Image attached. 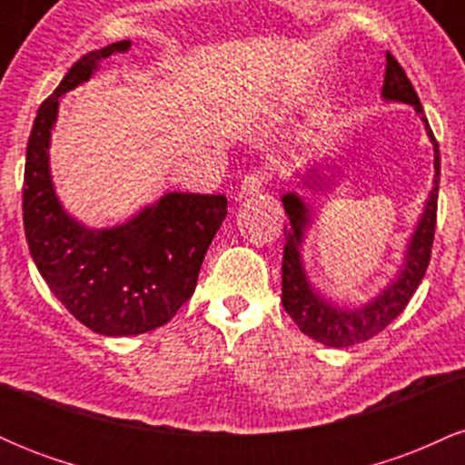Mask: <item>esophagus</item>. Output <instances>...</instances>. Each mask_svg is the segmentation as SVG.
Wrapping results in <instances>:
<instances>
[{"instance_id":"34e87169","label":"esophagus","mask_w":465,"mask_h":465,"mask_svg":"<svg viewBox=\"0 0 465 465\" xmlns=\"http://www.w3.org/2000/svg\"><path fill=\"white\" fill-rule=\"evenodd\" d=\"M262 185H264V177L262 173H253V174H247V177L242 179V183H240V199H247V196H255L262 192Z\"/></svg>"}]
</instances>
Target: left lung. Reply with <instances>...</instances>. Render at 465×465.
<instances>
[{
    "label": "left lung",
    "instance_id": "8db88e82",
    "mask_svg": "<svg viewBox=\"0 0 465 465\" xmlns=\"http://www.w3.org/2000/svg\"><path fill=\"white\" fill-rule=\"evenodd\" d=\"M381 95L385 103L413 106L415 114L424 122L426 135L433 143L435 174L433 188L426 194L413 232L409 233L396 273L389 277L385 286L378 288L371 300L354 303V306L336 303L332 297H325V292L312 284L311 277H308L306 262H303V244H306L317 214H314L306 196L302 194V190L317 192L323 196L332 194L339 185L334 179L332 163L328 162L332 157L323 159V163L306 165L303 173H295V177L291 179V190L282 196V205H284L288 216V225H284V260H282V303L303 334L328 345V348H350V345L362 343V341L382 332L407 308L413 292L424 280L426 269H429L437 221V194H440V146H437L413 84L389 52L385 84H382ZM325 169L329 170L330 175L327 174L329 172L324 173Z\"/></svg>",
    "mask_w": 465,
    "mask_h": 465
}]
</instances>
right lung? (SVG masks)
Masks as SVG:
<instances>
[{"mask_svg":"<svg viewBox=\"0 0 465 465\" xmlns=\"http://www.w3.org/2000/svg\"><path fill=\"white\" fill-rule=\"evenodd\" d=\"M131 45L117 41L74 63L36 111L25 151L24 227L32 260L56 300L103 336H137L168 323L194 292L227 216L223 194L165 192L124 223L89 227L58 199L50 146L63 95Z\"/></svg>","mask_w":465,"mask_h":465,"instance_id":"add662e5","label":"right lung"}]
</instances>
